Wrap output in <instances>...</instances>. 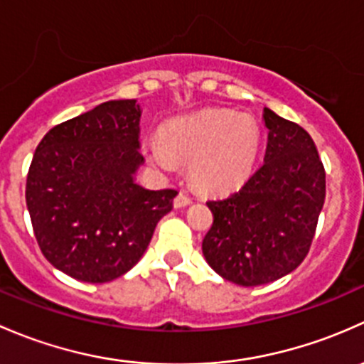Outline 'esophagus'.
Segmentation results:
<instances>
[{
    "label": "esophagus",
    "instance_id": "esophagus-1",
    "mask_svg": "<svg viewBox=\"0 0 364 364\" xmlns=\"http://www.w3.org/2000/svg\"><path fill=\"white\" fill-rule=\"evenodd\" d=\"M191 203H193V200H191V198L187 196V194H183V193L178 194V196L175 198V201H173L175 208H183V207H187V205H191Z\"/></svg>",
    "mask_w": 364,
    "mask_h": 364
}]
</instances>
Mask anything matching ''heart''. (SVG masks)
<instances>
[{
    "mask_svg": "<svg viewBox=\"0 0 364 364\" xmlns=\"http://www.w3.org/2000/svg\"><path fill=\"white\" fill-rule=\"evenodd\" d=\"M259 145V126L250 115L220 108L168 122L161 136L144 141V154L163 175L189 163L191 181L200 189L226 193L252 173Z\"/></svg>",
    "mask_w": 364,
    "mask_h": 364,
    "instance_id": "heart-1",
    "label": "heart"
}]
</instances>
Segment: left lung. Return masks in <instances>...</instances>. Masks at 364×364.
<instances>
[{
    "mask_svg": "<svg viewBox=\"0 0 364 364\" xmlns=\"http://www.w3.org/2000/svg\"><path fill=\"white\" fill-rule=\"evenodd\" d=\"M263 121V166L237 193L208 201L213 224L201 245L210 268L243 287L279 280L301 264L326 198L310 134L266 107Z\"/></svg>",
    "mask_w": 364,
    "mask_h": 364,
    "instance_id": "obj_1",
    "label": "left lung"
}]
</instances>
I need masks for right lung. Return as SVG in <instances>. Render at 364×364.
<instances>
[{
    "mask_svg": "<svg viewBox=\"0 0 364 364\" xmlns=\"http://www.w3.org/2000/svg\"><path fill=\"white\" fill-rule=\"evenodd\" d=\"M141 107L112 100L52 127L36 147L26 203L43 256L80 282L129 272L177 191L136 182Z\"/></svg>",
    "mask_w": 364,
    "mask_h": 364,
    "instance_id": "obj_1",
    "label": "right lung"
}]
</instances>
